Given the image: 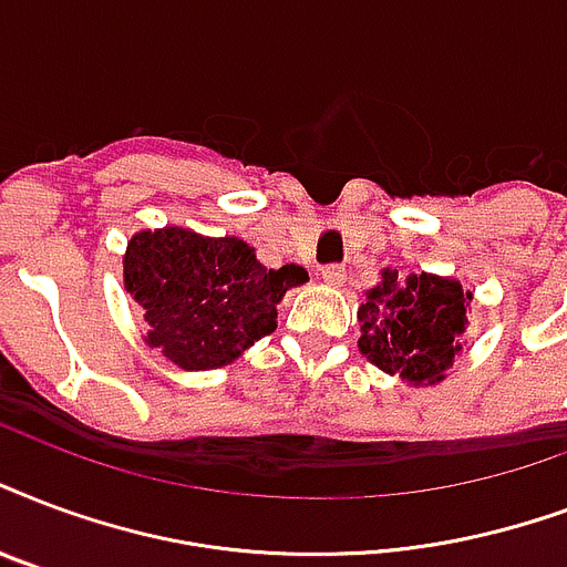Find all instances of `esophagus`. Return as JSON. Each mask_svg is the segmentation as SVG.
<instances>
[{"label": "esophagus", "mask_w": 567, "mask_h": 567, "mask_svg": "<svg viewBox=\"0 0 567 567\" xmlns=\"http://www.w3.org/2000/svg\"><path fill=\"white\" fill-rule=\"evenodd\" d=\"M321 282L330 285V288H341V282H344V267H339V265L323 267Z\"/></svg>", "instance_id": "esophagus-1"}]
</instances>
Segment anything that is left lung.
<instances>
[{
	"label": "left lung",
	"mask_w": 567,
	"mask_h": 567,
	"mask_svg": "<svg viewBox=\"0 0 567 567\" xmlns=\"http://www.w3.org/2000/svg\"><path fill=\"white\" fill-rule=\"evenodd\" d=\"M473 291L452 276L380 270V282L357 309V348L383 374L410 386H437L461 351Z\"/></svg>",
	"instance_id": "8db88e82"
}]
</instances>
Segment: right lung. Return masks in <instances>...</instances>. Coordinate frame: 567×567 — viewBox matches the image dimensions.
Returning a JSON list of instances; mask_svg holds the SVG:
<instances>
[{"label": "right lung", "instance_id": "add662e5", "mask_svg": "<svg viewBox=\"0 0 567 567\" xmlns=\"http://www.w3.org/2000/svg\"><path fill=\"white\" fill-rule=\"evenodd\" d=\"M309 282L300 265L267 270L240 237H207L193 228H145L127 240L124 291L142 306L157 348L184 371L231 365L276 330V306Z\"/></svg>", "mask_w": 567, "mask_h": 567}]
</instances>
